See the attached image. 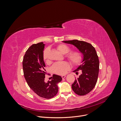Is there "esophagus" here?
<instances>
[{
  "mask_svg": "<svg viewBox=\"0 0 121 121\" xmlns=\"http://www.w3.org/2000/svg\"><path fill=\"white\" fill-rule=\"evenodd\" d=\"M65 77H66V76H65V75H63V76H62V77H62V78H64Z\"/></svg>",
  "mask_w": 121,
  "mask_h": 121,
  "instance_id": "esophagus-1",
  "label": "esophagus"
}]
</instances>
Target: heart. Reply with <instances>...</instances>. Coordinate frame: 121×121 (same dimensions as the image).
<instances>
[{"label":"heart","instance_id":"b5f03b06","mask_svg":"<svg viewBox=\"0 0 121 121\" xmlns=\"http://www.w3.org/2000/svg\"><path fill=\"white\" fill-rule=\"evenodd\" d=\"M57 49L63 55L67 54L70 51V48L67 45L64 44H60L58 45ZM49 49H46L43 54V58L46 63L49 62ZM66 58L70 62V63L74 65H78L82 60L81 54L78 52H72L66 55ZM70 68L69 64L67 62H62L55 63L52 66V70L56 74L58 75H64L65 74Z\"/></svg>","mask_w":121,"mask_h":121}]
</instances>
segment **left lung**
Returning <instances> with one entry per match:
<instances>
[{
	"instance_id": "obj_1",
	"label": "left lung",
	"mask_w": 121,
	"mask_h": 121,
	"mask_svg": "<svg viewBox=\"0 0 121 121\" xmlns=\"http://www.w3.org/2000/svg\"><path fill=\"white\" fill-rule=\"evenodd\" d=\"M74 45L82 54V64L73 72L81 70V74L75 79L72 89L77 94L83 96L91 92L96 84L99 71V60L95 48L86 42L73 40L63 41Z\"/></svg>"
}]
</instances>
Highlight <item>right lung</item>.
<instances>
[{"label":"right lung","mask_w":121,"mask_h":121,"mask_svg":"<svg viewBox=\"0 0 121 121\" xmlns=\"http://www.w3.org/2000/svg\"><path fill=\"white\" fill-rule=\"evenodd\" d=\"M44 45L43 42L31 45L24 56L22 66L24 76L30 88L39 96L49 99L57 93V84L62 78L54 74L51 81L44 82L46 74L43 58Z\"/></svg>","instance_id":"add662e5"}]
</instances>
